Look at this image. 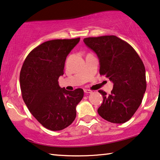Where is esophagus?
<instances>
[{"mask_svg": "<svg viewBox=\"0 0 160 160\" xmlns=\"http://www.w3.org/2000/svg\"><path fill=\"white\" fill-rule=\"evenodd\" d=\"M84 92L85 93H93V91H91V90H88V89H85L84 90Z\"/></svg>", "mask_w": 160, "mask_h": 160, "instance_id": "1", "label": "esophagus"}]
</instances>
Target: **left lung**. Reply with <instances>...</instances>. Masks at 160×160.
Segmentation results:
<instances>
[{
  "instance_id": "obj_1",
  "label": "left lung",
  "mask_w": 160,
  "mask_h": 160,
  "mask_svg": "<svg viewBox=\"0 0 160 160\" xmlns=\"http://www.w3.org/2000/svg\"><path fill=\"white\" fill-rule=\"evenodd\" d=\"M85 44L99 59V73L113 82L111 94L103 91L98 113L113 123H124L132 118L147 89L143 63L134 48L115 35L86 38Z\"/></svg>"
}]
</instances>
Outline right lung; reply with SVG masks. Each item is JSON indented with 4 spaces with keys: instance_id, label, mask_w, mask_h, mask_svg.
<instances>
[{
    "instance_id": "add662e5",
    "label": "right lung",
    "mask_w": 160,
    "mask_h": 160,
    "mask_svg": "<svg viewBox=\"0 0 160 160\" xmlns=\"http://www.w3.org/2000/svg\"><path fill=\"white\" fill-rule=\"evenodd\" d=\"M75 39L48 40L28 55L19 75L22 96L29 111L47 129L57 131L70 125L83 90L67 91L58 85L64 75L67 57L80 41Z\"/></svg>"
}]
</instances>
